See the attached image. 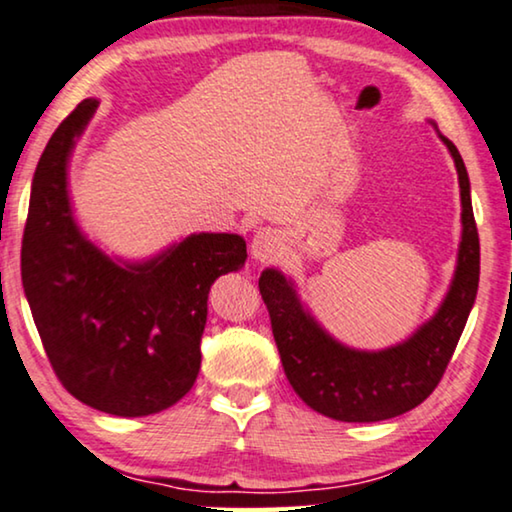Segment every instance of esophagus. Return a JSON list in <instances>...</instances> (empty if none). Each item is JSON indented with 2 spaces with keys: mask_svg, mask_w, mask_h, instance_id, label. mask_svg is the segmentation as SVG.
Segmentation results:
<instances>
[{
  "mask_svg": "<svg viewBox=\"0 0 512 512\" xmlns=\"http://www.w3.org/2000/svg\"><path fill=\"white\" fill-rule=\"evenodd\" d=\"M280 250H283V236H280L276 229L262 227L253 234V241H250V255L257 262H269V259L278 257Z\"/></svg>",
  "mask_w": 512,
  "mask_h": 512,
  "instance_id": "esophagus-1",
  "label": "esophagus"
}]
</instances>
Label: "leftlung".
<instances>
[{
	"instance_id": "1",
	"label": "left lung",
	"mask_w": 512,
	"mask_h": 512,
	"mask_svg": "<svg viewBox=\"0 0 512 512\" xmlns=\"http://www.w3.org/2000/svg\"><path fill=\"white\" fill-rule=\"evenodd\" d=\"M438 139L455 162L462 199V236L448 292L436 313L403 341L380 350L350 348L331 336L301 301L292 276L266 266L259 292L271 315L280 362L292 390L315 413L338 422H380L408 413L436 390L478 294L480 241L473 220L464 160L434 120Z\"/></svg>"
}]
</instances>
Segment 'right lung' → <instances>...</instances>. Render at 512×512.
<instances>
[{"label":"right lung","instance_id":"add662e5","mask_svg":"<svg viewBox=\"0 0 512 512\" xmlns=\"http://www.w3.org/2000/svg\"><path fill=\"white\" fill-rule=\"evenodd\" d=\"M97 106L99 99H83L43 150L20 271L62 385L102 413L143 417L192 390L208 292L222 273L243 269L246 239L199 232L143 259L106 253L90 239L71 204L69 164Z\"/></svg>","mask_w":512,"mask_h":512}]
</instances>
